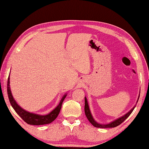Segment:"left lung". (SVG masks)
Instances as JSON below:
<instances>
[{"label":"left lung","instance_id":"1","mask_svg":"<svg viewBox=\"0 0 149 149\" xmlns=\"http://www.w3.org/2000/svg\"><path fill=\"white\" fill-rule=\"evenodd\" d=\"M136 107V106H135ZM134 107L130 111L128 112L127 114H125L124 116H123L121 118H120L118 119H117L115 121L109 123V124H106V125H102V124H99V123H97L95 121L94 119L93 118V116H91V114L90 113V111L89 109V106H88V104L87 102V99L86 98H84V112H85V115H86V116L87 117L88 120H89V122L92 124L94 127H99V128H109V127H115L116 126H118L119 125L121 124V123L125 121V119L127 118V117L131 115V113L133 111V110L134 109Z\"/></svg>","mask_w":149,"mask_h":149}]
</instances>
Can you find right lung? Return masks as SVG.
I'll use <instances>...</instances> for the list:
<instances>
[{
    "label": "right lung",
    "mask_w": 149,
    "mask_h": 149,
    "mask_svg": "<svg viewBox=\"0 0 149 149\" xmlns=\"http://www.w3.org/2000/svg\"><path fill=\"white\" fill-rule=\"evenodd\" d=\"M7 91H8V95L9 100V102L11 103V106L13 107V109L18 115L20 116L22 120L24 122H26L28 124L30 125H44V124H48V123H51L54 120L57 116H58L59 113L60 112V110L61 108V106L63 100L65 99L66 95H65L62 99L60 101L59 105L57 106L56 108L54 109L52 111L50 112L49 114L47 115H36V114L31 113L29 112H27L26 111L22 109L21 107L19 106L17 102H15L13 97L10 87H9V75L8 77V84H7Z\"/></svg>",
    "instance_id": "right-lung-1"
}]
</instances>
